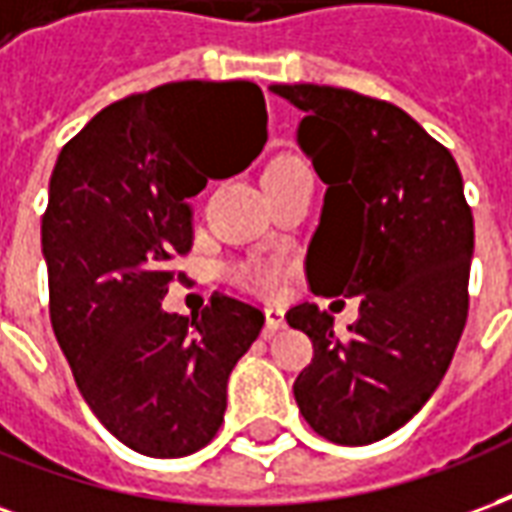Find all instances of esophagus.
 Segmentation results:
<instances>
[{
  "label": "esophagus",
  "mask_w": 512,
  "mask_h": 512,
  "mask_svg": "<svg viewBox=\"0 0 512 512\" xmlns=\"http://www.w3.org/2000/svg\"><path fill=\"white\" fill-rule=\"evenodd\" d=\"M279 329H285V310L282 307H266V329H263V337H274Z\"/></svg>",
  "instance_id": "obj_1"
}]
</instances>
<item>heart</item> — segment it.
<instances>
[{
	"instance_id": "heart-1",
	"label": "heart",
	"mask_w": 512,
	"mask_h": 512,
	"mask_svg": "<svg viewBox=\"0 0 512 512\" xmlns=\"http://www.w3.org/2000/svg\"><path fill=\"white\" fill-rule=\"evenodd\" d=\"M299 180H312L310 167L296 156H279L266 167L263 186L274 189V186H288V183H299ZM230 277L246 290H255L260 296H274L282 285V268L271 266V263H241L230 271Z\"/></svg>"
}]
</instances>
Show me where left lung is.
I'll return each instance as SVG.
<instances>
[{"label": "left lung", "mask_w": 512, "mask_h": 512, "mask_svg": "<svg viewBox=\"0 0 512 512\" xmlns=\"http://www.w3.org/2000/svg\"><path fill=\"white\" fill-rule=\"evenodd\" d=\"M271 93L304 112L296 142L326 183L310 288L359 299L348 334L310 301L285 315L315 348L293 395L318 436L373 444L428 403L466 326L474 219L461 169L395 104L321 84Z\"/></svg>", "instance_id": "left-lung-1"}]
</instances>
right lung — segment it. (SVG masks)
Instances as JSON below:
<instances>
[{
    "mask_svg": "<svg viewBox=\"0 0 512 512\" xmlns=\"http://www.w3.org/2000/svg\"><path fill=\"white\" fill-rule=\"evenodd\" d=\"M252 82H172L109 104L62 147L40 244L49 312L76 386L104 428L150 458L216 436L227 378L266 315L216 293L200 315L161 310L172 260L191 249L189 197L246 169L266 145Z\"/></svg>",
    "mask_w": 512,
    "mask_h": 512,
    "instance_id": "1",
    "label": "right lung"
}]
</instances>
